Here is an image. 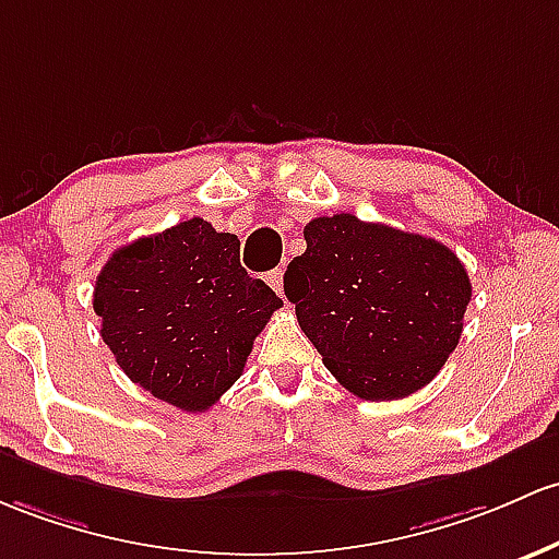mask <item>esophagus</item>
Returning a JSON list of instances; mask_svg holds the SVG:
<instances>
[{
  "label": "esophagus",
  "instance_id": "1",
  "mask_svg": "<svg viewBox=\"0 0 559 559\" xmlns=\"http://www.w3.org/2000/svg\"><path fill=\"white\" fill-rule=\"evenodd\" d=\"M265 281H267V286L275 294H284V270H281V267L270 270V273L265 275Z\"/></svg>",
  "mask_w": 559,
  "mask_h": 559
}]
</instances>
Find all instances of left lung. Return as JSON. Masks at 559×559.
Listing matches in <instances>:
<instances>
[{"instance_id": "1", "label": "left lung", "mask_w": 559, "mask_h": 559, "mask_svg": "<svg viewBox=\"0 0 559 559\" xmlns=\"http://www.w3.org/2000/svg\"><path fill=\"white\" fill-rule=\"evenodd\" d=\"M284 292L340 384L395 401L438 377L464 329L472 284L449 247L355 214L305 225Z\"/></svg>"}]
</instances>
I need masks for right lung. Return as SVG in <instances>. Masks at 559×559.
I'll return each instance as SVG.
<instances>
[{
  "instance_id": "add662e5",
  "label": "right lung",
  "mask_w": 559,
  "mask_h": 559,
  "mask_svg": "<svg viewBox=\"0 0 559 559\" xmlns=\"http://www.w3.org/2000/svg\"><path fill=\"white\" fill-rule=\"evenodd\" d=\"M284 299L241 267V241L193 217L110 254L92 294L121 371L169 406L206 411L241 377Z\"/></svg>"
}]
</instances>
